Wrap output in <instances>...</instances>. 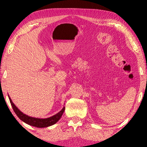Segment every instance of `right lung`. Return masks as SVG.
Segmentation results:
<instances>
[{"label":"right lung","instance_id":"right-lung-1","mask_svg":"<svg viewBox=\"0 0 147 147\" xmlns=\"http://www.w3.org/2000/svg\"><path fill=\"white\" fill-rule=\"evenodd\" d=\"M9 100L14 112H15V114H17L18 117H19L22 121L25 122V123L29 124V125L31 126H36V127L37 128H45L55 124L56 122L61 118L62 114H63L64 110H65V107H63V109H62L59 112H58L57 114H56L55 115L47 118H33L23 114V112H21L19 109H18L17 106H15V104H13V102H12V100L10 97Z\"/></svg>","mask_w":147,"mask_h":147}]
</instances>
